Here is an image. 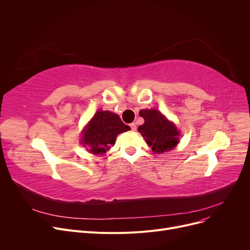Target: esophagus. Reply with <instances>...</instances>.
<instances>
[{
  "instance_id": "esophagus-1",
  "label": "esophagus",
  "mask_w": 250,
  "mask_h": 250,
  "mask_svg": "<svg viewBox=\"0 0 250 250\" xmlns=\"http://www.w3.org/2000/svg\"><path fill=\"white\" fill-rule=\"evenodd\" d=\"M129 126H130V128H132V130H136L137 129V124L136 123H132L129 125Z\"/></svg>"
}]
</instances>
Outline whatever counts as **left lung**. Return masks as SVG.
<instances>
[{"instance_id": "left-lung-1", "label": "left lung", "mask_w": 250, "mask_h": 250, "mask_svg": "<svg viewBox=\"0 0 250 250\" xmlns=\"http://www.w3.org/2000/svg\"><path fill=\"white\" fill-rule=\"evenodd\" d=\"M145 123L140 125L138 130L145 139L146 143L155 154H161L172 150L179 143L180 133L176 125L168 121L160 111L157 109L140 110Z\"/></svg>"}]
</instances>
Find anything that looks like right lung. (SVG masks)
Masks as SVG:
<instances>
[{
  "label": "right lung",
  "instance_id": "1",
  "mask_svg": "<svg viewBox=\"0 0 250 250\" xmlns=\"http://www.w3.org/2000/svg\"><path fill=\"white\" fill-rule=\"evenodd\" d=\"M117 114L98 110L82 132L81 144L87 150L95 155H102L113 146L118 134L129 130Z\"/></svg>",
  "mask_w": 250,
  "mask_h": 250
}]
</instances>
